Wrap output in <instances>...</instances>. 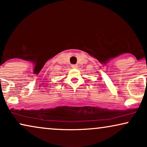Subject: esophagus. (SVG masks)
Segmentation results:
<instances>
[{"mask_svg":"<svg viewBox=\"0 0 147 147\" xmlns=\"http://www.w3.org/2000/svg\"><path fill=\"white\" fill-rule=\"evenodd\" d=\"M71 66L72 68H77L78 67V66L77 65V64H72Z\"/></svg>","mask_w":147,"mask_h":147,"instance_id":"34e87169","label":"esophagus"}]
</instances>
